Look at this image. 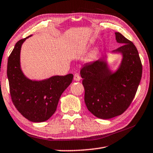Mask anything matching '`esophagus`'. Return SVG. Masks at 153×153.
Listing matches in <instances>:
<instances>
[{
	"mask_svg": "<svg viewBox=\"0 0 153 153\" xmlns=\"http://www.w3.org/2000/svg\"><path fill=\"white\" fill-rule=\"evenodd\" d=\"M74 80H76V81H79L81 79L80 76H79L77 74H74Z\"/></svg>",
	"mask_w": 153,
	"mask_h": 153,
	"instance_id": "34e87169",
	"label": "esophagus"
}]
</instances>
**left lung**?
<instances>
[{
    "mask_svg": "<svg viewBox=\"0 0 153 153\" xmlns=\"http://www.w3.org/2000/svg\"><path fill=\"white\" fill-rule=\"evenodd\" d=\"M115 35L116 42L123 44L113 51L123 55L117 71L111 73L103 59L84 65L80 70L86 107L101 119H110L127 110L142 78V65L136 47L122 34Z\"/></svg>",
    "mask_w": 153,
    "mask_h": 153,
    "instance_id": "1",
    "label": "left lung"
}]
</instances>
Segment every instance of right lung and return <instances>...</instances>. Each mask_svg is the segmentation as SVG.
<instances>
[{
  "mask_svg": "<svg viewBox=\"0 0 153 153\" xmlns=\"http://www.w3.org/2000/svg\"><path fill=\"white\" fill-rule=\"evenodd\" d=\"M30 36L16 43L9 56L7 73L13 105L28 120L41 123L54 114L60 96L71 83L74 75L55 76L42 81L30 80L24 76L20 68V50L23 42Z\"/></svg>",
  "mask_w": 153,
  "mask_h": 153,
  "instance_id": "add662e5",
  "label": "right lung"
}]
</instances>
